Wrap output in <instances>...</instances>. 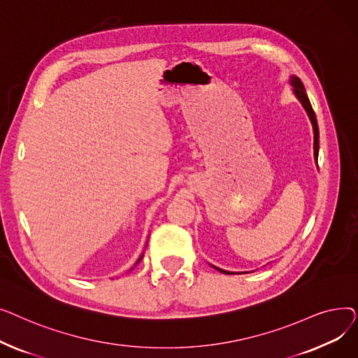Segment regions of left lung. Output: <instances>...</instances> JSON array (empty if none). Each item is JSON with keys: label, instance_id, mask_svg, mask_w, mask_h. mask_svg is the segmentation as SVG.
I'll return each mask as SVG.
<instances>
[{"label": "left lung", "instance_id": "obj_1", "mask_svg": "<svg viewBox=\"0 0 358 358\" xmlns=\"http://www.w3.org/2000/svg\"><path fill=\"white\" fill-rule=\"evenodd\" d=\"M290 84L293 85V92L294 96L297 97V100L302 103V106L305 107L308 116L312 122V126H313V150H315V159L317 161V154H319V129H317V122H316V116H315V111L312 108V104L308 99V94H306V90L303 87V83L300 81L297 77H290ZM215 267V266H212ZM216 270H219L220 273H224V274H232L231 271H224L222 268H217L215 267Z\"/></svg>", "mask_w": 358, "mask_h": 358}]
</instances>
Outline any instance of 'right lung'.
<instances>
[{
	"instance_id": "right-lung-1",
	"label": "right lung",
	"mask_w": 358,
	"mask_h": 358,
	"mask_svg": "<svg viewBox=\"0 0 358 358\" xmlns=\"http://www.w3.org/2000/svg\"><path fill=\"white\" fill-rule=\"evenodd\" d=\"M142 257H143V254H142V255H141V257H139V259H138V261H136V264H138V262H139V261H141V259H142Z\"/></svg>"
}]
</instances>
